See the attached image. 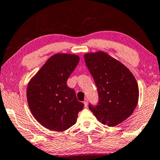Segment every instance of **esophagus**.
<instances>
[{"instance_id": "obj_1", "label": "esophagus", "mask_w": 160, "mask_h": 160, "mask_svg": "<svg viewBox=\"0 0 160 160\" xmlns=\"http://www.w3.org/2000/svg\"><path fill=\"white\" fill-rule=\"evenodd\" d=\"M84 106H85V108H87V106H88V100H87L86 99H85V101H84Z\"/></svg>"}]
</instances>
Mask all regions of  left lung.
Wrapping results in <instances>:
<instances>
[{
  "instance_id": "obj_1",
  "label": "left lung",
  "mask_w": 160,
  "mask_h": 160,
  "mask_svg": "<svg viewBox=\"0 0 160 160\" xmlns=\"http://www.w3.org/2000/svg\"><path fill=\"white\" fill-rule=\"evenodd\" d=\"M86 64L97 86L99 102L89 109L103 124L115 127L132 114L139 88L128 68L105 52L86 53Z\"/></svg>"
}]
</instances>
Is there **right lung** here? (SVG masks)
<instances>
[{"instance_id":"add662e5","label":"right lung","mask_w":160,"mask_h":160,"mask_svg":"<svg viewBox=\"0 0 160 160\" xmlns=\"http://www.w3.org/2000/svg\"><path fill=\"white\" fill-rule=\"evenodd\" d=\"M80 61L78 55L57 53L30 80L27 100L38 122L50 130L63 132L76 123L84 104L67 81Z\"/></svg>"}]
</instances>
